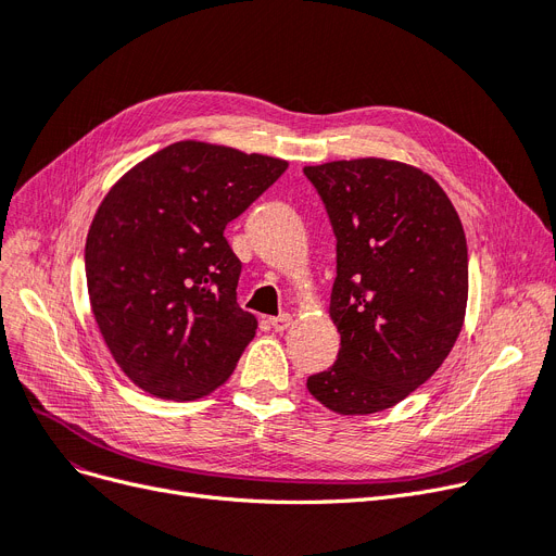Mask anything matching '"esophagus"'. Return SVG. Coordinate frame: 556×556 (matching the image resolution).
Instances as JSON below:
<instances>
[{"instance_id":"obj_1","label":"esophagus","mask_w":556,"mask_h":556,"mask_svg":"<svg viewBox=\"0 0 556 556\" xmlns=\"http://www.w3.org/2000/svg\"><path fill=\"white\" fill-rule=\"evenodd\" d=\"M268 325L275 331H283V329L291 327V316H288V313H281V316H273V318H268Z\"/></svg>"}]
</instances>
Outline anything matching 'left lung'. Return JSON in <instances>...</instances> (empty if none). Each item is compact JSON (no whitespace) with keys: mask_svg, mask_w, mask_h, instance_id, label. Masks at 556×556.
<instances>
[{"mask_svg":"<svg viewBox=\"0 0 556 556\" xmlns=\"http://www.w3.org/2000/svg\"><path fill=\"white\" fill-rule=\"evenodd\" d=\"M336 236V364L306 379L343 416L391 408L441 368L464 327L468 245L445 190L386 159L306 165Z\"/></svg>","mask_w":556,"mask_h":556,"instance_id":"obj_1","label":"left lung"}]
</instances>
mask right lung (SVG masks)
<instances>
[{
	"label": "right lung",
	"instance_id": "1",
	"mask_svg": "<svg viewBox=\"0 0 556 556\" xmlns=\"http://www.w3.org/2000/svg\"><path fill=\"white\" fill-rule=\"evenodd\" d=\"M286 167L181 140L106 192L86 238V283L104 343L138 389L198 400L233 372L256 318L236 302L243 265L225 227Z\"/></svg>",
	"mask_w": 556,
	"mask_h": 556
}]
</instances>
